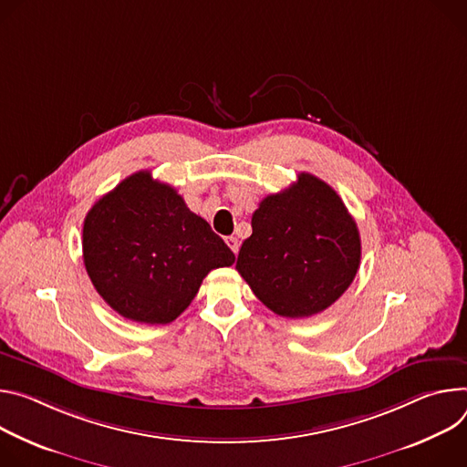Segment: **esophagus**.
Segmentation results:
<instances>
[{"mask_svg": "<svg viewBox=\"0 0 467 467\" xmlns=\"http://www.w3.org/2000/svg\"><path fill=\"white\" fill-rule=\"evenodd\" d=\"M226 244L230 246V250H232L234 254H237V250H239V241H237L235 237H226Z\"/></svg>", "mask_w": 467, "mask_h": 467, "instance_id": "esophagus-1", "label": "esophagus"}]
</instances>
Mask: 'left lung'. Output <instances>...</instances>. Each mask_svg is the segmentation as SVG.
Masks as SVG:
<instances>
[{"label": "left lung", "instance_id": "1", "mask_svg": "<svg viewBox=\"0 0 467 467\" xmlns=\"http://www.w3.org/2000/svg\"><path fill=\"white\" fill-rule=\"evenodd\" d=\"M359 257V232L339 194L300 172L291 187L260 202L235 269L276 316L302 319L348 289Z\"/></svg>", "mask_w": 467, "mask_h": 467}]
</instances>
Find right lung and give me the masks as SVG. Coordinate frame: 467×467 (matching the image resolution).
Returning <instances> with one entry per match:
<instances>
[{
    "instance_id": "obj_1",
    "label": "right lung",
    "mask_w": 467,
    "mask_h": 467,
    "mask_svg": "<svg viewBox=\"0 0 467 467\" xmlns=\"http://www.w3.org/2000/svg\"><path fill=\"white\" fill-rule=\"evenodd\" d=\"M234 262L212 226L150 171L103 194L83 223V264L92 285L135 323H172L207 273Z\"/></svg>"
}]
</instances>
